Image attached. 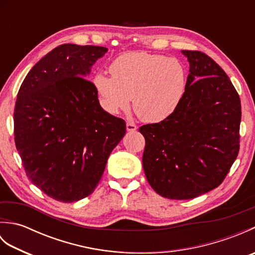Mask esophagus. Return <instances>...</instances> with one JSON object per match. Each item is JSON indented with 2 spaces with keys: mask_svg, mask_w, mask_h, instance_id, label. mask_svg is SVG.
Wrapping results in <instances>:
<instances>
[{
  "mask_svg": "<svg viewBox=\"0 0 255 255\" xmlns=\"http://www.w3.org/2000/svg\"><path fill=\"white\" fill-rule=\"evenodd\" d=\"M126 128H127V131H136L137 129H138V127L136 126V125H134V124L131 123V122H127Z\"/></svg>",
  "mask_w": 255,
  "mask_h": 255,
  "instance_id": "1",
  "label": "esophagus"
}]
</instances>
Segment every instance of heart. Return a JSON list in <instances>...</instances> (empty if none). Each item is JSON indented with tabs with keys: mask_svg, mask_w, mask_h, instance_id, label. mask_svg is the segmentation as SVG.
<instances>
[{
	"mask_svg": "<svg viewBox=\"0 0 255 255\" xmlns=\"http://www.w3.org/2000/svg\"><path fill=\"white\" fill-rule=\"evenodd\" d=\"M112 75L96 73L93 85L103 110L111 115L133 108L147 123H159L176 111L185 94L187 72L175 58L127 52L110 66Z\"/></svg>",
	"mask_w": 255,
	"mask_h": 255,
	"instance_id": "b5f03b06",
	"label": "heart"
}]
</instances>
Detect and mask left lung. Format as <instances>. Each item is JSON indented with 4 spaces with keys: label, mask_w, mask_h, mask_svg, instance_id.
Here are the masks:
<instances>
[{
    "label": "left lung",
    "mask_w": 255,
    "mask_h": 255,
    "mask_svg": "<svg viewBox=\"0 0 255 255\" xmlns=\"http://www.w3.org/2000/svg\"><path fill=\"white\" fill-rule=\"evenodd\" d=\"M189 62L185 94L172 115L143 125L144 174L161 196L191 199L218 187L240 149L241 102L219 64L182 50Z\"/></svg>",
    "instance_id": "8db88e82"
}]
</instances>
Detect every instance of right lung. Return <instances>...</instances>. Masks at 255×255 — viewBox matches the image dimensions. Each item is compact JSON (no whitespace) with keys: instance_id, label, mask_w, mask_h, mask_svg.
<instances>
[{"instance_id":"obj_1","label":"right lung","mask_w":255,"mask_h":255,"mask_svg":"<svg viewBox=\"0 0 255 255\" xmlns=\"http://www.w3.org/2000/svg\"><path fill=\"white\" fill-rule=\"evenodd\" d=\"M106 52L100 46H58L31 68L18 91L16 149L31 183L59 202L94 192L126 133L124 119L103 110L85 79Z\"/></svg>"}]
</instances>
